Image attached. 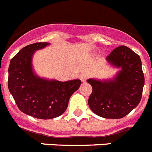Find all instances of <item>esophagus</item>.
Listing matches in <instances>:
<instances>
[{
  "label": "esophagus",
  "mask_w": 152,
  "mask_h": 152,
  "mask_svg": "<svg viewBox=\"0 0 152 152\" xmlns=\"http://www.w3.org/2000/svg\"><path fill=\"white\" fill-rule=\"evenodd\" d=\"M80 80L82 81V82H83V83L86 82V79H87V76H86V74L83 73V74H81V75H80Z\"/></svg>",
  "instance_id": "1"
}]
</instances>
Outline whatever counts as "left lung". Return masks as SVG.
Wrapping results in <instances>:
<instances>
[{
    "instance_id": "1",
    "label": "left lung",
    "mask_w": 152,
    "mask_h": 152,
    "mask_svg": "<svg viewBox=\"0 0 152 152\" xmlns=\"http://www.w3.org/2000/svg\"><path fill=\"white\" fill-rule=\"evenodd\" d=\"M107 60L121 70L110 81L88 80L93 88L88 104L100 117L122 118L141 101L145 85L141 58L131 48L121 45L110 52Z\"/></svg>"
}]
</instances>
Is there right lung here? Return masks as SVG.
Masks as SVG:
<instances>
[{
  "label": "right lung",
  "mask_w": 152,
  "mask_h": 152,
  "mask_svg": "<svg viewBox=\"0 0 152 152\" xmlns=\"http://www.w3.org/2000/svg\"><path fill=\"white\" fill-rule=\"evenodd\" d=\"M47 42L28 45L11 58L8 68V90L19 110L39 119H52L64 113L70 96L80 87L81 81L46 80L35 76L31 58L35 50Z\"/></svg>",
  "instance_id": "1"
}]
</instances>
